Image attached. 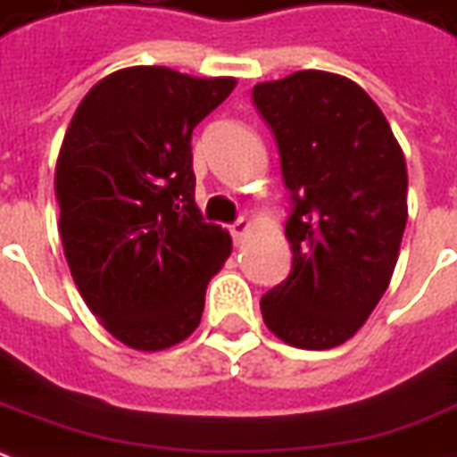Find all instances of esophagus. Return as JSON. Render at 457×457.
I'll use <instances>...</instances> for the list:
<instances>
[{
  "mask_svg": "<svg viewBox=\"0 0 457 457\" xmlns=\"http://www.w3.org/2000/svg\"><path fill=\"white\" fill-rule=\"evenodd\" d=\"M228 231H231V236H234L236 244H241V241H244V236L251 231V223L246 221V219H238V221L228 226Z\"/></svg>",
  "mask_w": 457,
  "mask_h": 457,
  "instance_id": "obj_1",
  "label": "esophagus"
}]
</instances>
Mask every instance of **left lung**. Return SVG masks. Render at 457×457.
I'll return each mask as SVG.
<instances>
[{"instance_id": "left-lung-1", "label": "left lung", "mask_w": 457, "mask_h": 457, "mask_svg": "<svg viewBox=\"0 0 457 457\" xmlns=\"http://www.w3.org/2000/svg\"><path fill=\"white\" fill-rule=\"evenodd\" d=\"M292 191V271L262 296L274 335L332 350L362 327L393 278L407 223V165L378 103L352 79L299 70L253 87Z\"/></svg>"}]
</instances>
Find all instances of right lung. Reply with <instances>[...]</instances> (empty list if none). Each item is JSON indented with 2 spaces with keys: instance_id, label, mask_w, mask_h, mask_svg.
<instances>
[{
  "instance_id": "right-lung-1",
  "label": "right lung",
  "mask_w": 457,
  "mask_h": 457,
  "mask_svg": "<svg viewBox=\"0 0 457 457\" xmlns=\"http://www.w3.org/2000/svg\"><path fill=\"white\" fill-rule=\"evenodd\" d=\"M236 87L125 67L82 97L54 168L60 236L79 296L122 345L161 352L198 327L231 236L195 206L191 136Z\"/></svg>"
}]
</instances>
